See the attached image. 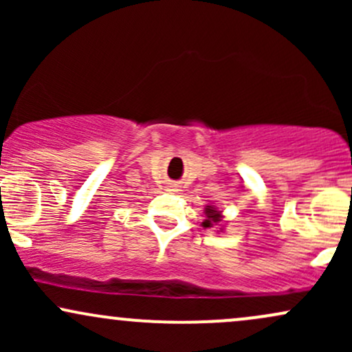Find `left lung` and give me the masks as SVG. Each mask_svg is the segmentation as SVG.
<instances>
[{
  "label": "left lung",
  "instance_id": "left-lung-1",
  "mask_svg": "<svg viewBox=\"0 0 352 352\" xmlns=\"http://www.w3.org/2000/svg\"><path fill=\"white\" fill-rule=\"evenodd\" d=\"M221 212H218L215 207H212V205H208L207 208H205V220L201 221V225H204L205 228H210V227H217V225L221 223Z\"/></svg>",
  "mask_w": 352,
  "mask_h": 352
}]
</instances>
